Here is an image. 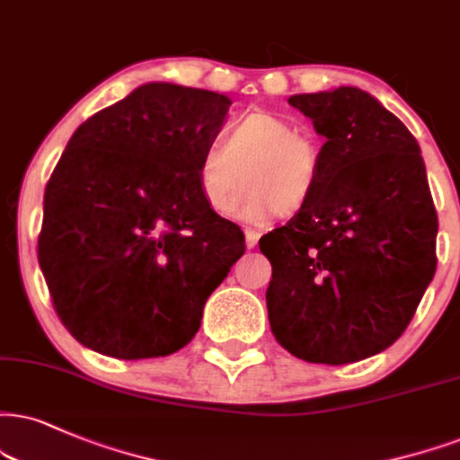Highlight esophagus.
Listing matches in <instances>:
<instances>
[{
  "instance_id": "esophagus-1",
  "label": "esophagus",
  "mask_w": 460,
  "mask_h": 460,
  "mask_svg": "<svg viewBox=\"0 0 460 460\" xmlns=\"http://www.w3.org/2000/svg\"><path fill=\"white\" fill-rule=\"evenodd\" d=\"M258 241H260V232L253 230V228H245V243H247V247L253 249V247L258 245Z\"/></svg>"
}]
</instances>
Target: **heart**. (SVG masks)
<instances>
[{"instance_id":"b5f03b06","label":"heart","mask_w":460,"mask_h":460,"mask_svg":"<svg viewBox=\"0 0 460 460\" xmlns=\"http://www.w3.org/2000/svg\"><path fill=\"white\" fill-rule=\"evenodd\" d=\"M241 167L246 181L230 201ZM196 179L204 202L217 213L230 202L228 213L241 221H262L273 211L292 215L315 194L320 151L290 119L253 111L234 123L228 143L204 146Z\"/></svg>"}]
</instances>
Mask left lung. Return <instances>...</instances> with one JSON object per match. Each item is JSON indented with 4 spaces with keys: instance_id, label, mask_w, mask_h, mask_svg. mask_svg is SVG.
Here are the masks:
<instances>
[{
    "instance_id": "obj_1",
    "label": "left lung",
    "mask_w": 460,
    "mask_h": 460,
    "mask_svg": "<svg viewBox=\"0 0 460 460\" xmlns=\"http://www.w3.org/2000/svg\"><path fill=\"white\" fill-rule=\"evenodd\" d=\"M288 102L326 143L314 198L260 239L273 264L269 322L296 358L348 365L390 348L411 322L438 266V213L416 138L371 93Z\"/></svg>"
}]
</instances>
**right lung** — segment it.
Instances as JSON below:
<instances>
[{
  "label": "right lung",
  "mask_w": 460,
  "mask_h": 460,
  "mask_svg": "<svg viewBox=\"0 0 460 460\" xmlns=\"http://www.w3.org/2000/svg\"><path fill=\"white\" fill-rule=\"evenodd\" d=\"M230 104L146 83L72 134L44 191L38 262L57 315L89 349L123 360L181 349L245 253L196 179Z\"/></svg>",
  "instance_id": "right-lung-1"
}]
</instances>
